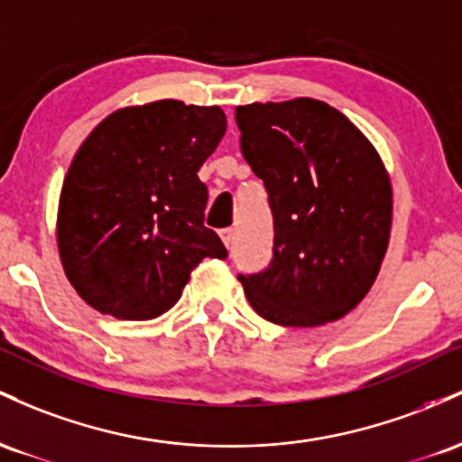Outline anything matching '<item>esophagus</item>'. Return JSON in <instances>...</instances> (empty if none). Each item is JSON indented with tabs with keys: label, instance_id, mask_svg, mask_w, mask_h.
<instances>
[{
	"label": "esophagus",
	"instance_id": "esophagus-1",
	"mask_svg": "<svg viewBox=\"0 0 462 462\" xmlns=\"http://www.w3.org/2000/svg\"><path fill=\"white\" fill-rule=\"evenodd\" d=\"M220 237H222V242H225L226 246H231V242H233V229H222V231H220Z\"/></svg>",
	"mask_w": 462,
	"mask_h": 462
}]
</instances>
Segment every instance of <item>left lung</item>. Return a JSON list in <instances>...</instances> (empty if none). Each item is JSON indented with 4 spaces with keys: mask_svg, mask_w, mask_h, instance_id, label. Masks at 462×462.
<instances>
[{
    "mask_svg": "<svg viewBox=\"0 0 462 462\" xmlns=\"http://www.w3.org/2000/svg\"><path fill=\"white\" fill-rule=\"evenodd\" d=\"M236 122L274 222L271 263L237 277L248 303L283 328L343 319L371 290L391 236L380 154L343 113L310 97L237 106Z\"/></svg>",
    "mask_w": 462,
    "mask_h": 462,
    "instance_id": "obj_1",
    "label": "left lung"
}]
</instances>
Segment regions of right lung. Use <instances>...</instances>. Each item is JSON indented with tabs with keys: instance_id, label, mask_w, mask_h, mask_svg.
Returning <instances> with one entry per match:
<instances>
[{
	"instance_id": "1",
	"label": "right lung",
	"mask_w": 462,
	"mask_h": 462,
	"mask_svg": "<svg viewBox=\"0 0 462 462\" xmlns=\"http://www.w3.org/2000/svg\"><path fill=\"white\" fill-rule=\"evenodd\" d=\"M226 131L220 106L159 100L102 119L76 152L59 203L67 279L97 312L122 320L162 316L191 268L225 259L207 229L200 165Z\"/></svg>"
}]
</instances>
